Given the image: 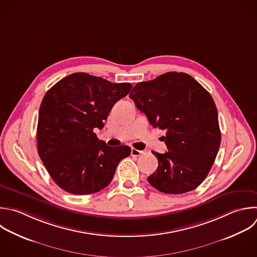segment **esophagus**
Returning a JSON list of instances; mask_svg holds the SVG:
<instances>
[{"mask_svg":"<svg viewBox=\"0 0 257 257\" xmlns=\"http://www.w3.org/2000/svg\"><path fill=\"white\" fill-rule=\"evenodd\" d=\"M143 154H144L143 151H140V150H137V149H132V152H131V155L133 157H139V156H141Z\"/></svg>","mask_w":257,"mask_h":257,"instance_id":"obj_1","label":"esophagus"}]
</instances>
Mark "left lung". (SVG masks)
I'll return each mask as SVG.
<instances>
[{"label":"left lung","mask_w":257,"mask_h":257,"mask_svg":"<svg viewBox=\"0 0 257 257\" xmlns=\"http://www.w3.org/2000/svg\"><path fill=\"white\" fill-rule=\"evenodd\" d=\"M130 97L154 127L167 132L169 151L153 152L159 166L149 183L166 194L196 189L206 179L221 143L211 94L189 74L167 72L139 82Z\"/></svg>","instance_id":"obj_1"}]
</instances>
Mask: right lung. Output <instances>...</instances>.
Returning <instances> with one entry per match:
<instances>
[{
	"label": "right lung",
	"instance_id": "right-lung-1",
	"mask_svg": "<svg viewBox=\"0 0 257 257\" xmlns=\"http://www.w3.org/2000/svg\"><path fill=\"white\" fill-rule=\"evenodd\" d=\"M131 83H112L84 72L70 74L44 95L37 125L38 154L54 182L74 195L105 188L127 146L109 147L94 128L104 126L114 103L127 95Z\"/></svg>",
	"mask_w": 257,
	"mask_h": 257
}]
</instances>
